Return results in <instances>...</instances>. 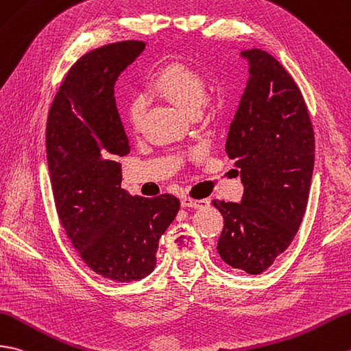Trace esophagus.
<instances>
[{"label": "esophagus", "mask_w": 351, "mask_h": 351, "mask_svg": "<svg viewBox=\"0 0 351 351\" xmlns=\"http://www.w3.org/2000/svg\"><path fill=\"white\" fill-rule=\"evenodd\" d=\"M181 205L182 208H194V209H203L209 206V200L208 199H191L189 195H184L181 199Z\"/></svg>", "instance_id": "34e87169"}]
</instances>
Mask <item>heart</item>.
Segmentation results:
<instances>
[{
  "mask_svg": "<svg viewBox=\"0 0 351 351\" xmlns=\"http://www.w3.org/2000/svg\"><path fill=\"white\" fill-rule=\"evenodd\" d=\"M154 93L165 97L186 115H197L205 100V80L194 69L181 62L166 65L152 80ZM146 103L143 99H134L128 106L127 119L133 130L142 125Z\"/></svg>",
  "mask_w": 351,
  "mask_h": 351,
  "instance_id": "obj_1",
  "label": "heart"
}]
</instances>
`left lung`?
Wrapping results in <instances>:
<instances>
[{
    "instance_id": "1",
    "label": "left lung",
    "mask_w": 351,
    "mask_h": 351,
    "mask_svg": "<svg viewBox=\"0 0 351 351\" xmlns=\"http://www.w3.org/2000/svg\"><path fill=\"white\" fill-rule=\"evenodd\" d=\"M248 80L227 134L243 185L241 203L214 200L224 218L217 250L224 262L258 275L286 251L306 208L314 170V130L302 93L262 49L239 53ZM238 172V170H236Z\"/></svg>"
}]
</instances>
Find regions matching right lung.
<instances>
[{
  "label": "right lung",
  "mask_w": 351,
  "mask_h": 351,
  "mask_svg": "<svg viewBox=\"0 0 351 351\" xmlns=\"http://www.w3.org/2000/svg\"><path fill=\"white\" fill-rule=\"evenodd\" d=\"M143 42H119L84 55L65 76L46 127L47 166L60 221L84 262L118 282L148 276L161 234L179 200L146 199L121 186L119 158L130 152L115 84L143 52Z\"/></svg>",
  "instance_id": "right-lung-1"
}]
</instances>
